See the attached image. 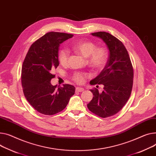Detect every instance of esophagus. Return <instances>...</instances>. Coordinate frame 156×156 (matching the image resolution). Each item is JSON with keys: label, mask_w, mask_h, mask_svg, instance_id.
I'll return each instance as SVG.
<instances>
[{"label": "esophagus", "mask_w": 156, "mask_h": 156, "mask_svg": "<svg viewBox=\"0 0 156 156\" xmlns=\"http://www.w3.org/2000/svg\"><path fill=\"white\" fill-rule=\"evenodd\" d=\"M84 90H85L83 88H81V87H76V91H78V92H82Z\"/></svg>", "instance_id": "34e87169"}]
</instances>
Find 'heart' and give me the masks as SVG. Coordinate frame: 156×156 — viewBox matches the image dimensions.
<instances>
[{
    "label": "heart",
    "instance_id": "b5f03b06",
    "mask_svg": "<svg viewBox=\"0 0 156 156\" xmlns=\"http://www.w3.org/2000/svg\"><path fill=\"white\" fill-rule=\"evenodd\" d=\"M73 49L77 53L84 58H87L88 65L95 69H101L105 66L108 59V53L105 48L96 47L94 43L90 41H80L72 45ZM69 53L66 49H61L58 53V60L62 65L68 63ZM86 74L75 73L73 75V80L78 83H82L85 81Z\"/></svg>",
    "mask_w": 156,
    "mask_h": 156
}]
</instances>
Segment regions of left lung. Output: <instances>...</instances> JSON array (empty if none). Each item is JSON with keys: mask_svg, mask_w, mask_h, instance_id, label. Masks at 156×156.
Masks as SVG:
<instances>
[{"mask_svg": "<svg viewBox=\"0 0 156 156\" xmlns=\"http://www.w3.org/2000/svg\"><path fill=\"white\" fill-rule=\"evenodd\" d=\"M103 40L109 51L104 68L94 79L91 85H103L101 93L91 90L93 97L88 103V109L98 116L105 118L118 113L128 101L133 85V70L128 52L117 38L106 32L91 34Z\"/></svg>", "mask_w": 156, "mask_h": 156, "instance_id": "8db88e82", "label": "left lung"}]
</instances>
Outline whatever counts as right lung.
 I'll list each match as a JSON object with an SVG mask.
<instances>
[{"instance_id": "obj_1", "label": "right lung", "mask_w": 156, "mask_h": 156, "mask_svg": "<svg viewBox=\"0 0 156 156\" xmlns=\"http://www.w3.org/2000/svg\"><path fill=\"white\" fill-rule=\"evenodd\" d=\"M73 34L50 32L30 46L23 64L21 82L25 97L36 110L44 115H54L65 108L75 87L52 85V72L59 65L60 44Z\"/></svg>"}]
</instances>
